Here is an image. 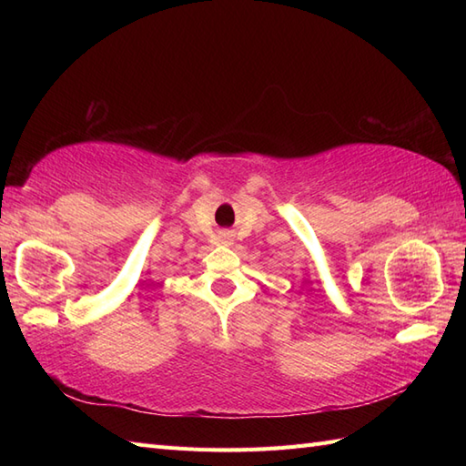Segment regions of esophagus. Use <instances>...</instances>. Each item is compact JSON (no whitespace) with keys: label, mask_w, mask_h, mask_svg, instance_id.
Instances as JSON below:
<instances>
[{"label":"esophagus","mask_w":466,"mask_h":466,"mask_svg":"<svg viewBox=\"0 0 466 466\" xmlns=\"http://www.w3.org/2000/svg\"><path fill=\"white\" fill-rule=\"evenodd\" d=\"M230 240H232V234L230 232H220V242L228 244Z\"/></svg>","instance_id":"34e87169"}]
</instances>
